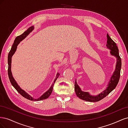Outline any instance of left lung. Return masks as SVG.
Returning a JSON list of instances; mask_svg holds the SVG:
<instances>
[{"mask_svg": "<svg viewBox=\"0 0 128 128\" xmlns=\"http://www.w3.org/2000/svg\"><path fill=\"white\" fill-rule=\"evenodd\" d=\"M107 48L110 50V54L116 58L115 71L110 77L106 88L97 95H91L88 92L83 91L77 84L76 80L75 82V91L76 96L80 99L90 102H96L100 101L106 96L116 88L119 81L120 72L121 69V59L119 56L118 48L115 42L111 39V38L107 34Z\"/></svg>", "mask_w": 128, "mask_h": 128, "instance_id": "obj_1", "label": "left lung"}]
</instances>
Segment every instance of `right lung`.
<instances>
[{
	"label": "right lung",
	"mask_w": 128,
	"mask_h": 128,
	"mask_svg": "<svg viewBox=\"0 0 128 128\" xmlns=\"http://www.w3.org/2000/svg\"><path fill=\"white\" fill-rule=\"evenodd\" d=\"M34 29V26H32L29 27V28L27 29L26 31L23 33L21 35L18 36L15 38V39L14 40V43L12 46V48L10 50V51L8 53V77H9V79L10 82L12 84V85L13 86V87L16 89V91L20 94L21 95H22L25 98L29 99L30 100H32V101H40V100H44L48 98V96L51 95L52 94V91H53V86L56 80L58 78V77L59 76L60 74L59 73L56 74V77L55 80H54L53 83L52 84L51 87L48 90L46 91L43 94H42L40 97L38 98H32V96L29 95L28 93H26L24 90H22V89L20 87V86L18 84L17 82H16V80H15L14 78V77L12 75V73L11 72V63H12V56L14 55V54L15 53V51H16V48H17V46L18 45V44L20 42L25 39V38L26 37V36L29 35V34L32 32V30Z\"/></svg>",
	"instance_id": "add662e5"
}]
</instances>
